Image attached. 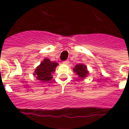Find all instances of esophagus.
Returning a JSON list of instances; mask_svg holds the SVG:
<instances>
[{"instance_id": "34e87169", "label": "esophagus", "mask_w": 129, "mask_h": 129, "mask_svg": "<svg viewBox=\"0 0 129 129\" xmlns=\"http://www.w3.org/2000/svg\"><path fill=\"white\" fill-rule=\"evenodd\" d=\"M63 63L64 64H68V63H69V60H66V61H64Z\"/></svg>"}]
</instances>
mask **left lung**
I'll return each instance as SVG.
<instances>
[{
    "label": "left lung",
    "mask_w": 129,
    "mask_h": 129,
    "mask_svg": "<svg viewBox=\"0 0 129 129\" xmlns=\"http://www.w3.org/2000/svg\"><path fill=\"white\" fill-rule=\"evenodd\" d=\"M73 70L77 73V75L79 77H82V78L86 77L87 75H88V70H86V66H85L84 64L77 65V66H75V68Z\"/></svg>",
    "instance_id": "obj_1"
}]
</instances>
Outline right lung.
Masks as SVG:
<instances>
[{
  "label": "right lung",
  "instance_id": "1",
  "mask_svg": "<svg viewBox=\"0 0 129 129\" xmlns=\"http://www.w3.org/2000/svg\"><path fill=\"white\" fill-rule=\"evenodd\" d=\"M58 63L52 62L48 59H45L43 61L37 68L34 75L37 76L38 80L46 82L52 79V73L54 71Z\"/></svg>",
  "mask_w": 129,
  "mask_h": 129
}]
</instances>
